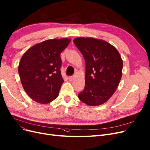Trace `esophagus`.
<instances>
[{"mask_svg":"<svg viewBox=\"0 0 150 150\" xmlns=\"http://www.w3.org/2000/svg\"><path fill=\"white\" fill-rule=\"evenodd\" d=\"M74 76H70L69 77V80L70 81L74 80Z\"/></svg>","mask_w":150,"mask_h":150,"instance_id":"obj_1","label":"esophagus"}]
</instances>
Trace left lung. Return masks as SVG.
I'll return each mask as SVG.
<instances>
[{"instance_id": "left-lung-1", "label": "left lung", "mask_w": 150, "mask_h": 150, "mask_svg": "<svg viewBox=\"0 0 150 150\" xmlns=\"http://www.w3.org/2000/svg\"><path fill=\"white\" fill-rule=\"evenodd\" d=\"M74 42L86 63L85 86L79 98L91 106L104 104L113 95L122 76L120 55L114 46L98 39L80 37Z\"/></svg>"}]
</instances>
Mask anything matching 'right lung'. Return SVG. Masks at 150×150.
I'll list each match as a JSON object with an SVG mask.
<instances>
[{"label":"right lung","mask_w":150,"mask_h":150,"mask_svg":"<svg viewBox=\"0 0 150 150\" xmlns=\"http://www.w3.org/2000/svg\"><path fill=\"white\" fill-rule=\"evenodd\" d=\"M69 38L52 39L35 44L24 53L18 65L21 83L28 96L41 104L56 99L64 83L60 53Z\"/></svg>","instance_id":"right-lung-1"}]
</instances>
